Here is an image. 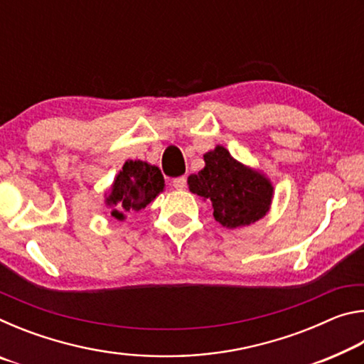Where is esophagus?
Segmentation results:
<instances>
[{"label":"esophagus","instance_id":"1","mask_svg":"<svg viewBox=\"0 0 364 364\" xmlns=\"http://www.w3.org/2000/svg\"><path fill=\"white\" fill-rule=\"evenodd\" d=\"M171 184H173L175 189H184V188H186V178H184V176L175 178V180L171 181Z\"/></svg>","mask_w":364,"mask_h":364}]
</instances>
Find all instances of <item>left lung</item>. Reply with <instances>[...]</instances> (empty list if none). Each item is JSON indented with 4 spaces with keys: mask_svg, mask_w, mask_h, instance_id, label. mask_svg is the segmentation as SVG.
<instances>
[{
    "mask_svg": "<svg viewBox=\"0 0 364 364\" xmlns=\"http://www.w3.org/2000/svg\"><path fill=\"white\" fill-rule=\"evenodd\" d=\"M205 167L188 178L194 194L212 202L213 217L226 228L255 223L268 212L273 188L267 178L244 167L223 146L204 156Z\"/></svg>",
    "mask_w": 364,
    "mask_h": 364,
    "instance_id": "1",
    "label": "left lung"
}]
</instances>
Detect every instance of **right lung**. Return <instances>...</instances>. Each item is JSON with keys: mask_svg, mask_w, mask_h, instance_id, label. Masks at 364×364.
<instances>
[{"mask_svg": "<svg viewBox=\"0 0 364 364\" xmlns=\"http://www.w3.org/2000/svg\"><path fill=\"white\" fill-rule=\"evenodd\" d=\"M160 191H164V176L157 167L141 160H128L107 197V204L115 205L112 217L122 220L125 212L141 210Z\"/></svg>", "mask_w": 364, "mask_h": 364, "instance_id": "right-lung-1", "label": "right lung"}]
</instances>
